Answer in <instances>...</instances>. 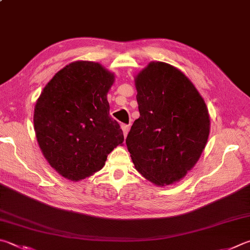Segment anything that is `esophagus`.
Segmentation results:
<instances>
[{
	"label": "esophagus",
	"mask_w": 250,
	"mask_h": 250,
	"mask_svg": "<svg viewBox=\"0 0 250 250\" xmlns=\"http://www.w3.org/2000/svg\"><path fill=\"white\" fill-rule=\"evenodd\" d=\"M121 129L124 131V135L126 137V134H128L129 130H130V125H121Z\"/></svg>",
	"instance_id": "esophagus-1"
}]
</instances>
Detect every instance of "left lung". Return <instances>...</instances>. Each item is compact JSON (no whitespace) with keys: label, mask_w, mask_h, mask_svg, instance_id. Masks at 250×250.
<instances>
[{"label":"left lung","mask_w":250,"mask_h":250,"mask_svg":"<svg viewBox=\"0 0 250 250\" xmlns=\"http://www.w3.org/2000/svg\"><path fill=\"white\" fill-rule=\"evenodd\" d=\"M140 117L125 139L145 178L170 185L196 165L206 147L210 118L206 103L183 72L151 62L135 78Z\"/></svg>","instance_id":"obj_1"}]
</instances>
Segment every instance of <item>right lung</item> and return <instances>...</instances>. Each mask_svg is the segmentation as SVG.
I'll return each instance as SVG.
<instances>
[{
  "label": "right lung",
  "mask_w": 250,
  "mask_h": 250,
  "mask_svg": "<svg viewBox=\"0 0 250 250\" xmlns=\"http://www.w3.org/2000/svg\"><path fill=\"white\" fill-rule=\"evenodd\" d=\"M113 81L98 63L78 61L59 71L40 94L36 138L49 164L64 178L78 181L101 170L108 154L124 142L107 101Z\"/></svg>",
  "instance_id": "obj_1"
}]
</instances>
